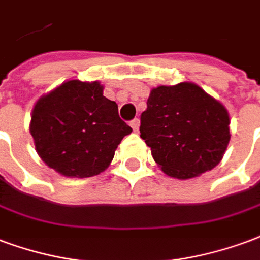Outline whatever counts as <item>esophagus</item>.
Returning a JSON list of instances; mask_svg holds the SVG:
<instances>
[{
  "label": "esophagus",
  "instance_id": "esophagus-1",
  "mask_svg": "<svg viewBox=\"0 0 260 260\" xmlns=\"http://www.w3.org/2000/svg\"><path fill=\"white\" fill-rule=\"evenodd\" d=\"M130 126L134 132H138V128H140V120L138 119H133L132 122H130Z\"/></svg>",
  "mask_w": 260,
  "mask_h": 260
}]
</instances>
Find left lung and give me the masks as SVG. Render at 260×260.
I'll return each instance as SVG.
<instances>
[{"label":"left lung","mask_w":260,"mask_h":260,"mask_svg":"<svg viewBox=\"0 0 260 260\" xmlns=\"http://www.w3.org/2000/svg\"><path fill=\"white\" fill-rule=\"evenodd\" d=\"M226 107L200 86L183 81L151 90L141 113V138L160 170L192 179L219 165L230 141Z\"/></svg>","instance_id":"obj_1"}]
</instances>
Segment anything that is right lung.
Masks as SVG:
<instances>
[{"mask_svg":"<svg viewBox=\"0 0 260 260\" xmlns=\"http://www.w3.org/2000/svg\"><path fill=\"white\" fill-rule=\"evenodd\" d=\"M133 130L100 81L68 80L41 95L31 111L30 134L48 168L65 177H92L113 159Z\"/></svg>","mask_w":260,"mask_h":260,"instance_id":"1","label":"right lung"}]
</instances>
